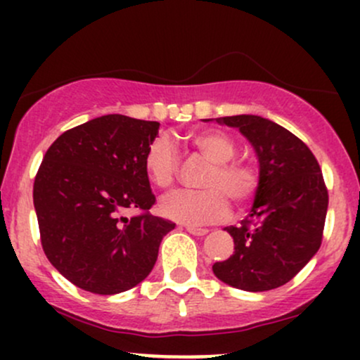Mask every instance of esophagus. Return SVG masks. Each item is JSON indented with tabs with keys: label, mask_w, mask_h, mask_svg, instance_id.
<instances>
[{
	"label": "esophagus",
	"mask_w": 360,
	"mask_h": 360,
	"mask_svg": "<svg viewBox=\"0 0 360 360\" xmlns=\"http://www.w3.org/2000/svg\"><path fill=\"white\" fill-rule=\"evenodd\" d=\"M186 230H188L191 235H198V237L208 233V229H198V226H186Z\"/></svg>",
	"instance_id": "34e87169"
}]
</instances>
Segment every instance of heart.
<instances>
[{"instance_id": "obj_1", "label": "heart", "mask_w": 360, "mask_h": 360, "mask_svg": "<svg viewBox=\"0 0 360 360\" xmlns=\"http://www.w3.org/2000/svg\"><path fill=\"white\" fill-rule=\"evenodd\" d=\"M189 143L206 169L198 193H176L166 198L160 212L171 220L201 225L214 223L229 217L230 201L243 206L255 198L260 186V171L254 162L238 159L237 142L232 135L221 130L196 131ZM143 169L152 184L160 191H169L176 184L181 171V157L172 140L159 135L147 147L143 155Z\"/></svg>"}]
</instances>
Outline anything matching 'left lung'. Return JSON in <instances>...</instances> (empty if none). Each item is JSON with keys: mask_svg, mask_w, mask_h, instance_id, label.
I'll return each instance as SVG.
<instances>
[{"mask_svg": "<svg viewBox=\"0 0 360 360\" xmlns=\"http://www.w3.org/2000/svg\"><path fill=\"white\" fill-rule=\"evenodd\" d=\"M257 152L260 186L240 225L226 226L235 252L213 264L218 279L243 291H269L295 278L316 254L325 229L328 189L303 140L255 115L223 117Z\"/></svg>", "mask_w": 360, "mask_h": 360, "instance_id": "8db88e82", "label": "left lung"}]
</instances>
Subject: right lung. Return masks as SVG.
<instances>
[{"label":"right lung","instance_id":"obj_1","mask_svg":"<svg viewBox=\"0 0 360 360\" xmlns=\"http://www.w3.org/2000/svg\"><path fill=\"white\" fill-rule=\"evenodd\" d=\"M159 122L105 115L64 131L45 152L34 183L40 242L65 279L94 295L137 286L176 223L154 217L143 169ZM127 209L139 213L127 219Z\"/></svg>","mask_w":360,"mask_h":360}]
</instances>
